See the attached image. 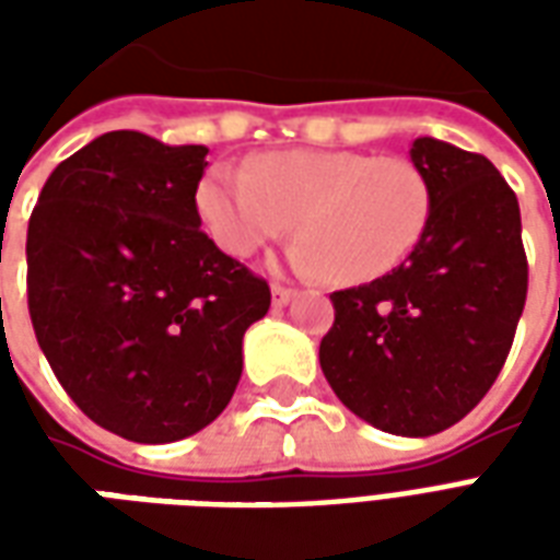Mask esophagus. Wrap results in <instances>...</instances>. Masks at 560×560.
I'll return each instance as SVG.
<instances>
[{
  "mask_svg": "<svg viewBox=\"0 0 560 560\" xmlns=\"http://www.w3.org/2000/svg\"><path fill=\"white\" fill-rule=\"evenodd\" d=\"M293 300V291L291 288H281V284H272V305L276 308H284V305Z\"/></svg>",
  "mask_w": 560,
  "mask_h": 560,
  "instance_id": "obj_1",
  "label": "esophagus"
}]
</instances>
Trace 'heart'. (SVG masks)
I'll use <instances>...</instances> for the list:
<instances>
[{"mask_svg": "<svg viewBox=\"0 0 560 560\" xmlns=\"http://www.w3.org/2000/svg\"><path fill=\"white\" fill-rule=\"evenodd\" d=\"M209 236L233 257L255 255L296 224L293 269L363 284L411 255L432 215L429 176L401 155L288 149L209 171L197 185ZM298 219L293 220L292 215Z\"/></svg>", "mask_w": 560, "mask_h": 560, "instance_id": "heart-1", "label": "heart"}]
</instances>
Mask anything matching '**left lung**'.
Returning <instances> with one entry per match:
<instances>
[{"instance_id": "left-lung-1", "label": "left lung", "mask_w": 560, "mask_h": 560, "mask_svg": "<svg viewBox=\"0 0 560 560\" xmlns=\"http://www.w3.org/2000/svg\"><path fill=\"white\" fill-rule=\"evenodd\" d=\"M432 215L405 264L336 291L320 369L339 401L381 432L429 438L456 425L504 365L528 293L513 188L492 161L417 138Z\"/></svg>"}]
</instances>
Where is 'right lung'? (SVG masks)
Listing matches in <instances>:
<instances>
[{"label": "right lung", "instance_id": "add662e5", "mask_svg": "<svg viewBox=\"0 0 560 560\" xmlns=\"http://www.w3.org/2000/svg\"><path fill=\"white\" fill-rule=\"evenodd\" d=\"M207 147L107 131L66 159L26 233L35 339L80 411L138 444L215 420L267 281L200 231Z\"/></svg>", "mask_w": 560, "mask_h": 560}]
</instances>
